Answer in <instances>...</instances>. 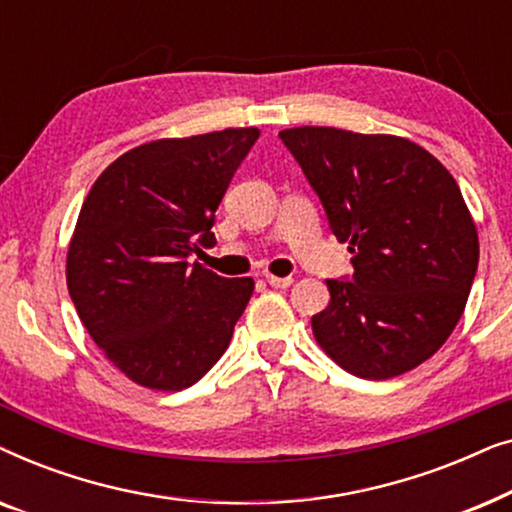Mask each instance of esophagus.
Returning <instances> with one entry per match:
<instances>
[{
  "label": "esophagus",
  "mask_w": 512,
  "mask_h": 512,
  "mask_svg": "<svg viewBox=\"0 0 512 512\" xmlns=\"http://www.w3.org/2000/svg\"><path fill=\"white\" fill-rule=\"evenodd\" d=\"M265 282L270 286H275V289H286V286L293 284L291 277H275V275H265Z\"/></svg>",
  "instance_id": "obj_1"
}]
</instances>
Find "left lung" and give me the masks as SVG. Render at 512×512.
Listing matches in <instances>:
<instances>
[{
    "label": "left lung",
    "instance_id": "8db88e82",
    "mask_svg": "<svg viewBox=\"0 0 512 512\" xmlns=\"http://www.w3.org/2000/svg\"><path fill=\"white\" fill-rule=\"evenodd\" d=\"M326 209L354 275L328 279L312 317L319 347L363 380L431 359L464 314L478 270V230L457 181L422 146L394 135L279 132Z\"/></svg>",
    "mask_w": 512,
    "mask_h": 512
}]
</instances>
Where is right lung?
Wrapping results in <instances>:
<instances>
[{
  "mask_svg": "<svg viewBox=\"0 0 512 512\" xmlns=\"http://www.w3.org/2000/svg\"><path fill=\"white\" fill-rule=\"evenodd\" d=\"M258 128L156 139L116 158L90 188L67 249V289L102 354L156 391L191 387L221 359L254 279L193 254L216 242V207Z\"/></svg>",
  "mask_w": 512,
  "mask_h": 512,
  "instance_id": "obj_1",
  "label": "right lung"
}]
</instances>
